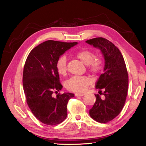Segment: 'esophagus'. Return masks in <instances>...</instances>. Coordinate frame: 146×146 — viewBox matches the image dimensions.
<instances>
[{
  "instance_id": "34e87169",
  "label": "esophagus",
  "mask_w": 146,
  "mask_h": 146,
  "mask_svg": "<svg viewBox=\"0 0 146 146\" xmlns=\"http://www.w3.org/2000/svg\"><path fill=\"white\" fill-rule=\"evenodd\" d=\"M85 94H82V93H76L75 96L76 97H82V96H83Z\"/></svg>"
}]
</instances>
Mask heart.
Masks as SVG:
<instances>
[{
    "instance_id": "heart-1",
    "label": "heart",
    "mask_w": 146,
    "mask_h": 146,
    "mask_svg": "<svg viewBox=\"0 0 146 146\" xmlns=\"http://www.w3.org/2000/svg\"><path fill=\"white\" fill-rule=\"evenodd\" d=\"M76 56L83 64L88 65L89 70L93 73H98L102 70V62L99 59L95 58L94 52L87 49H83L76 52ZM56 69L60 75H64L67 71V58L61 56L56 61ZM92 82L91 80L86 76H73L66 83V88L71 91L84 92Z\"/></svg>"
}]
</instances>
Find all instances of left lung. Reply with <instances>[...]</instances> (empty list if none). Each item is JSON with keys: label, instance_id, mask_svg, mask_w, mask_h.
<instances>
[{"label": "left lung", "instance_id": "8db88e82", "mask_svg": "<svg viewBox=\"0 0 146 146\" xmlns=\"http://www.w3.org/2000/svg\"><path fill=\"white\" fill-rule=\"evenodd\" d=\"M86 42L100 49L105 60L104 73L95 86L98 94L104 97L95 95L96 102L89 113L97 122L107 123L120 113L125 104L129 84L127 70L119 49L108 40L97 38Z\"/></svg>", "mask_w": 146, "mask_h": 146}]
</instances>
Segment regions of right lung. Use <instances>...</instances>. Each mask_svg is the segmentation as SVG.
Instances as JSON below:
<instances>
[{
  "label": "right lung",
  "instance_id": "1",
  "mask_svg": "<svg viewBox=\"0 0 146 146\" xmlns=\"http://www.w3.org/2000/svg\"><path fill=\"white\" fill-rule=\"evenodd\" d=\"M78 44L49 40L30 52L24 67L23 84L26 102L37 119L46 125H55L67 117V104L74 94L64 93L52 97L63 86L56 69L61 55Z\"/></svg>",
  "mask_w": 146,
  "mask_h": 146
}]
</instances>
